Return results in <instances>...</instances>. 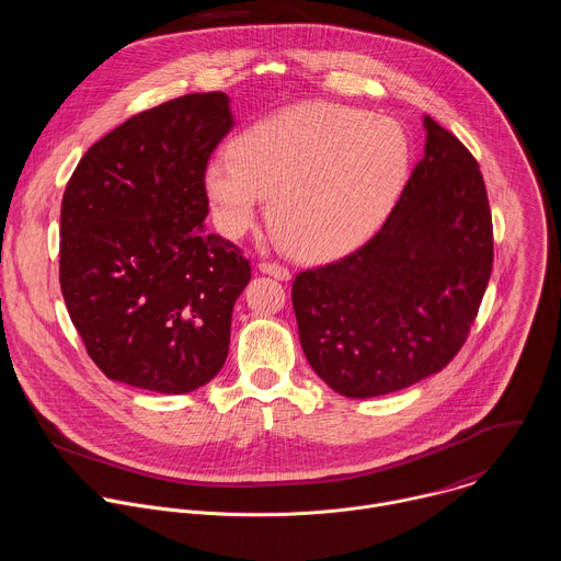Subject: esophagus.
<instances>
[{"label":"esophagus","instance_id":"obj_1","mask_svg":"<svg viewBox=\"0 0 561 561\" xmlns=\"http://www.w3.org/2000/svg\"><path fill=\"white\" fill-rule=\"evenodd\" d=\"M257 268L264 273V275H271L275 279H282V282H288L290 279V271L282 264H275V262H260Z\"/></svg>","mask_w":561,"mask_h":561}]
</instances>
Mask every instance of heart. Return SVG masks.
<instances>
[{
	"label": "heart",
	"instance_id": "obj_1",
	"mask_svg": "<svg viewBox=\"0 0 561 561\" xmlns=\"http://www.w3.org/2000/svg\"><path fill=\"white\" fill-rule=\"evenodd\" d=\"M204 169L217 230L242 237L268 197V224L297 260L340 257L368 239L402 191L411 144L390 117L340 104L299 106L239 133Z\"/></svg>",
	"mask_w": 561,
	"mask_h": 561
}]
</instances>
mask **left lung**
Instances as JSON below:
<instances>
[{"label":"left lung","mask_w":561,"mask_h":561,"mask_svg":"<svg viewBox=\"0 0 561 561\" xmlns=\"http://www.w3.org/2000/svg\"><path fill=\"white\" fill-rule=\"evenodd\" d=\"M426 146L383 226L351 255L301 271L293 308L312 370L344 397L439 373L463 346L493 271V219L470 150L424 117Z\"/></svg>","instance_id":"8db88e82"}]
</instances>
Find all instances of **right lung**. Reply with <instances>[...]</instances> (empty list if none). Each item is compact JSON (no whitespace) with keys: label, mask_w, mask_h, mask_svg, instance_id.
I'll list each match as a JSON object with an SVG mask.
<instances>
[{"label":"right lung","mask_w":561,"mask_h":561,"mask_svg":"<svg viewBox=\"0 0 561 561\" xmlns=\"http://www.w3.org/2000/svg\"><path fill=\"white\" fill-rule=\"evenodd\" d=\"M226 93L133 115L93 144L66 184L59 284L72 324L115 381L182 394L224 366L251 264L204 230V169L232 128Z\"/></svg>","instance_id":"1"}]
</instances>
